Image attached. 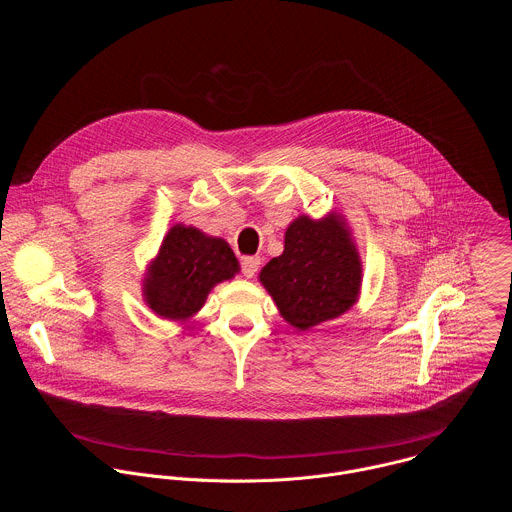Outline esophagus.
Listing matches in <instances>:
<instances>
[{
    "instance_id": "obj_1",
    "label": "esophagus",
    "mask_w": 512,
    "mask_h": 512,
    "mask_svg": "<svg viewBox=\"0 0 512 512\" xmlns=\"http://www.w3.org/2000/svg\"><path fill=\"white\" fill-rule=\"evenodd\" d=\"M261 267V259L259 257H243L241 259V271L245 277H253Z\"/></svg>"
}]
</instances>
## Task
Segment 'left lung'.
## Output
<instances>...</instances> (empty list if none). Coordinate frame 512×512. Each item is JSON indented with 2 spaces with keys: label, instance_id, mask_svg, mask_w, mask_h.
I'll return each instance as SVG.
<instances>
[{
  "label": "left lung",
  "instance_id": "left-lung-1",
  "mask_svg": "<svg viewBox=\"0 0 512 512\" xmlns=\"http://www.w3.org/2000/svg\"><path fill=\"white\" fill-rule=\"evenodd\" d=\"M336 214L300 216L285 231L283 253L259 273L281 316L298 330L338 318L358 298L360 259Z\"/></svg>",
  "mask_w": 512,
  "mask_h": 512
}]
</instances>
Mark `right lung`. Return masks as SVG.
<instances>
[{
    "instance_id": "add662e5",
    "label": "right lung",
    "mask_w": 512,
    "mask_h": 512,
    "mask_svg": "<svg viewBox=\"0 0 512 512\" xmlns=\"http://www.w3.org/2000/svg\"><path fill=\"white\" fill-rule=\"evenodd\" d=\"M239 271V261L223 239L206 237L194 227L176 225L143 283L148 306L162 318L184 320L198 312L208 291Z\"/></svg>"
}]
</instances>
